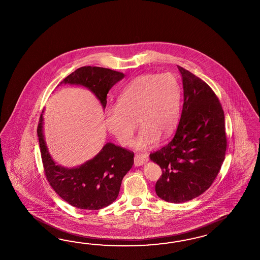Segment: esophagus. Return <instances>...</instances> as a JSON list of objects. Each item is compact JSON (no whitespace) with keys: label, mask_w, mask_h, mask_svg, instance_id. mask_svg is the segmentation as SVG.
Segmentation results:
<instances>
[{"label":"esophagus","mask_w":260,"mask_h":260,"mask_svg":"<svg viewBox=\"0 0 260 260\" xmlns=\"http://www.w3.org/2000/svg\"><path fill=\"white\" fill-rule=\"evenodd\" d=\"M148 160V156L146 154H139L134 156V165L135 166H141L145 165Z\"/></svg>","instance_id":"obj_1"}]
</instances>
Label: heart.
<instances>
[{"label": "heart", "mask_w": 260, "mask_h": 260, "mask_svg": "<svg viewBox=\"0 0 260 260\" xmlns=\"http://www.w3.org/2000/svg\"><path fill=\"white\" fill-rule=\"evenodd\" d=\"M117 104L105 109V125L121 145L132 143L137 118L140 127L133 142L137 150H147L177 127L181 88L173 74H144L122 89Z\"/></svg>", "instance_id": "heart-1"}]
</instances>
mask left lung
<instances>
[{
	"instance_id": "left-lung-1",
	"label": "left lung",
	"mask_w": 260,
	"mask_h": 260,
	"mask_svg": "<svg viewBox=\"0 0 260 260\" xmlns=\"http://www.w3.org/2000/svg\"><path fill=\"white\" fill-rule=\"evenodd\" d=\"M183 85V107L171 142L149 155L162 175L155 186L166 202H187L209 189L226 150L224 114L212 89L177 66Z\"/></svg>"
}]
</instances>
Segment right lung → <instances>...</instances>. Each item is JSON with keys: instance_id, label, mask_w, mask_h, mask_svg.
<instances>
[{"instance_id": "obj_1", "label": "right lung", "mask_w": 260, "mask_h": 260, "mask_svg": "<svg viewBox=\"0 0 260 260\" xmlns=\"http://www.w3.org/2000/svg\"><path fill=\"white\" fill-rule=\"evenodd\" d=\"M124 77L123 73L109 69L83 67L64 78L60 84L86 87L105 109L110 89ZM43 113L38 123V141L45 175L52 189L66 202L78 209L95 210L114 202L118 197L123 177L133 167L134 154L107 143L94 158L83 165L72 168L57 165L45 141Z\"/></svg>"}]
</instances>
